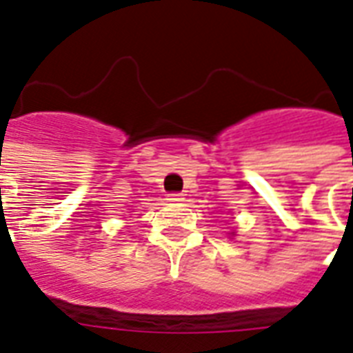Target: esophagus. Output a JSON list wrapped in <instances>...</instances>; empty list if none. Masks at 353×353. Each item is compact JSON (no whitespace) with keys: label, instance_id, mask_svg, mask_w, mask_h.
<instances>
[{"label":"esophagus","instance_id":"1","mask_svg":"<svg viewBox=\"0 0 353 353\" xmlns=\"http://www.w3.org/2000/svg\"><path fill=\"white\" fill-rule=\"evenodd\" d=\"M168 201H171V202L182 201V193H169V195H168Z\"/></svg>","mask_w":353,"mask_h":353}]
</instances>
